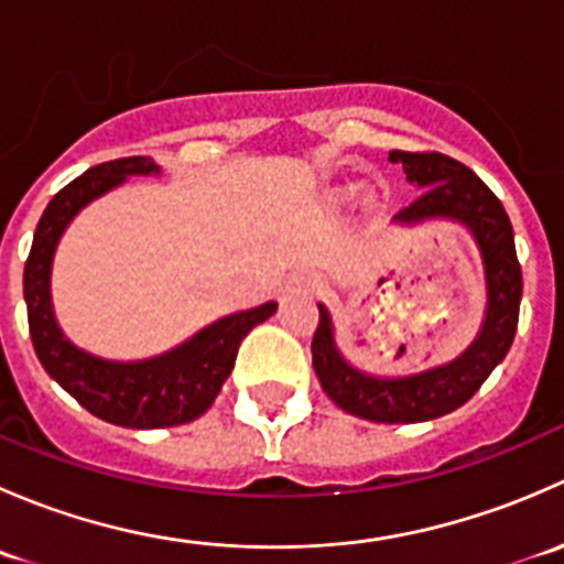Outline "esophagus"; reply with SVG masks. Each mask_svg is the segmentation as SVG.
<instances>
[{
	"label": "esophagus",
	"mask_w": 564,
	"mask_h": 564,
	"mask_svg": "<svg viewBox=\"0 0 564 564\" xmlns=\"http://www.w3.org/2000/svg\"><path fill=\"white\" fill-rule=\"evenodd\" d=\"M305 289H314V286H305Z\"/></svg>",
	"instance_id": "esophagus-1"
}]
</instances>
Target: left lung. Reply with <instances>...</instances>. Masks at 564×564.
I'll use <instances>...</instances> for the list:
<instances>
[{"label":"left lung","instance_id":"1","mask_svg":"<svg viewBox=\"0 0 564 564\" xmlns=\"http://www.w3.org/2000/svg\"><path fill=\"white\" fill-rule=\"evenodd\" d=\"M390 161L401 163L406 180L423 187L420 196L395 215V220L420 224L429 218H453L475 237L488 292L480 333L469 349L447 366L401 379L368 377L340 357L333 318L324 305H318L311 355L324 392L344 412L373 423H423L464 406L480 390L488 373L505 360L519 327L524 281L508 213L480 176L442 152L392 150Z\"/></svg>","mask_w":564,"mask_h":564}]
</instances>
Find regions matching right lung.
<instances>
[{
  "label": "right lung",
  "mask_w": 564,
  "mask_h": 564,
  "mask_svg": "<svg viewBox=\"0 0 564 564\" xmlns=\"http://www.w3.org/2000/svg\"><path fill=\"white\" fill-rule=\"evenodd\" d=\"M150 158L100 163L62 187L45 207L24 267V300L37 360L87 412L124 429H166L202 417L231 373L242 338L278 311V303L213 322L166 355L113 362L78 349L59 329L51 308V261L73 218L130 174H158Z\"/></svg>",
  "instance_id": "1"
}]
</instances>
